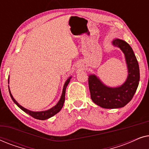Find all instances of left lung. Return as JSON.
<instances>
[{
	"instance_id": "1",
	"label": "left lung",
	"mask_w": 149,
	"mask_h": 149,
	"mask_svg": "<svg viewBox=\"0 0 149 149\" xmlns=\"http://www.w3.org/2000/svg\"><path fill=\"white\" fill-rule=\"evenodd\" d=\"M113 45L121 49L125 57L128 76L123 85L117 87L105 85L94 74L88 78L91 98L97 105L104 109H118L125 107L133 97L140 81V70L137 59L129 44L116 38Z\"/></svg>"
}]
</instances>
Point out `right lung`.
<instances>
[{
  "instance_id": "add662e5",
  "label": "right lung",
  "mask_w": 149,
  "mask_h": 149,
  "mask_svg": "<svg viewBox=\"0 0 149 149\" xmlns=\"http://www.w3.org/2000/svg\"><path fill=\"white\" fill-rule=\"evenodd\" d=\"M70 79H71V77H69V78L66 80V82H65L64 87H63L62 95H61L60 100H59L58 103H57V104L56 106H54V107H52V109H49V110H47V111H45L34 112V111H30V110L25 109V108L22 107L21 105H19V103H18L16 101L15 99H14V97H13V95H12V94H11V91H10L9 86V93H10V95H11V99L13 100L14 103H15V104L19 108V109H21L22 111L25 112L26 113H27V114H28V115H30V116H32V117H34V119H39V120H45V119H49V118L53 117V116L56 115V114L59 113V112L60 111V110L62 109V108L63 107V105H64V101H65V93H66V89L67 85H68L69 82H70ZM9 79H8V83H9Z\"/></svg>"
}]
</instances>
